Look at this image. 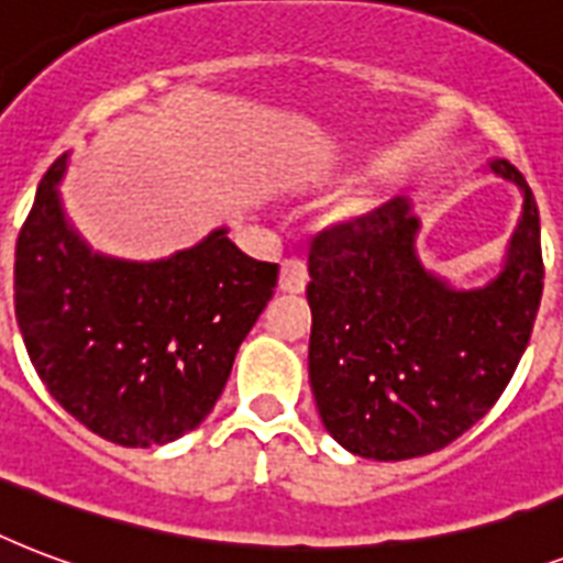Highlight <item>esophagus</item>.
<instances>
[{"mask_svg":"<svg viewBox=\"0 0 563 563\" xmlns=\"http://www.w3.org/2000/svg\"><path fill=\"white\" fill-rule=\"evenodd\" d=\"M278 287L285 294H302L308 287V267L299 258L282 261V276H278Z\"/></svg>","mask_w":563,"mask_h":563,"instance_id":"obj_1","label":"esophagus"}]
</instances>
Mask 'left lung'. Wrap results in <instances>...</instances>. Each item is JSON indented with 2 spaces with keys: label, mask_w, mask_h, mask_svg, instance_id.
I'll use <instances>...</instances> for the list:
<instances>
[{
  "label": "left lung",
  "mask_w": 563,
  "mask_h": 563,
  "mask_svg": "<svg viewBox=\"0 0 563 563\" xmlns=\"http://www.w3.org/2000/svg\"><path fill=\"white\" fill-rule=\"evenodd\" d=\"M485 173L522 196L503 264L459 287L417 255L420 217L396 196L313 238L308 376L320 420L352 455H429L485 417L511 382L543 294L540 217L505 158Z\"/></svg>",
  "instance_id": "1"
}]
</instances>
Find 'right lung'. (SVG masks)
Listing matches in <instances>:
<instances>
[{
	"label": "right lung",
	"mask_w": 563,
	"mask_h": 563,
	"mask_svg": "<svg viewBox=\"0 0 563 563\" xmlns=\"http://www.w3.org/2000/svg\"><path fill=\"white\" fill-rule=\"evenodd\" d=\"M43 176L14 261L16 325L52 399L120 446H164L211 413L267 308L278 264L243 255L229 225L167 258L93 252Z\"/></svg>",
	"instance_id": "right-lung-1"
}]
</instances>
